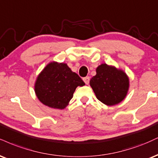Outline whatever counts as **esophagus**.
<instances>
[{
    "mask_svg": "<svg viewBox=\"0 0 158 158\" xmlns=\"http://www.w3.org/2000/svg\"><path fill=\"white\" fill-rule=\"evenodd\" d=\"M83 80H84L85 84L88 85V84H89V81H90V77H86L83 78Z\"/></svg>",
    "mask_w": 158,
    "mask_h": 158,
    "instance_id": "esophagus-1",
    "label": "esophagus"
}]
</instances>
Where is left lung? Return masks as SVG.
<instances>
[{"mask_svg":"<svg viewBox=\"0 0 158 158\" xmlns=\"http://www.w3.org/2000/svg\"><path fill=\"white\" fill-rule=\"evenodd\" d=\"M90 85L96 98L108 106L120 103L126 97L130 86L127 75L114 66L102 64L96 68Z\"/></svg>","mask_w":158,"mask_h":158,"instance_id":"8db88e82","label":"left lung"}]
</instances>
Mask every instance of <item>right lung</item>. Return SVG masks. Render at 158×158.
I'll list each match as a JSON object with an SVG mask.
<instances>
[{
	"instance_id": "right-lung-1",
	"label": "right lung",
	"mask_w": 158,
	"mask_h": 158,
	"mask_svg": "<svg viewBox=\"0 0 158 158\" xmlns=\"http://www.w3.org/2000/svg\"><path fill=\"white\" fill-rule=\"evenodd\" d=\"M85 84L67 64L52 62L38 75L35 85L38 99L45 105L62 110L68 105L78 86Z\"/></svg>"
}]
</instances>
